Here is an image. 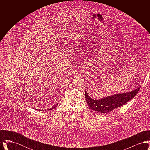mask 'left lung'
I'll return each instance as SVG.
<instances>
[{
    "instance_id": "8db88e82",
    "label": "left lung",
    "mask_w": 150,
    "mask_h": 150,
    "mask_svg": "<svg viewBox=\"0 0 150 150\" xmlns=\"http://www.w3.org/2000/svg\"><path fill=\"white\" fill-rule=\"evenodd\" d=\"M140 88L141 86H138L133 91L116 93L103 97L97 100L91 97L86 91L85 98L89 107L93 110L98 111L100 113H107L116 108L121 107L128 102L129 100L134 98L140 89Z\"/></svg>"
}]
</instances>
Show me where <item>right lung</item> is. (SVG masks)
<instances>
[{"instance_id": "add662e5", "label": "right lung", "mask_w": 150, "mask_h": 150, "mask_svg": "<svg viewBox=\"0 0 150 150\" xmlns=\"http://www.w3.org/2000/svg\"><path fill=\"white\" fill-rule=\"evenodd\" d=\"M58 103H57L56 105H54L53 106H52V107L50 108H48L47 110V109H45V110H44V109H42V110H40V109H35V110H38V111H46V110H53V109L56 108L57 106H58Z\"/></svg>"}]
</instances>
